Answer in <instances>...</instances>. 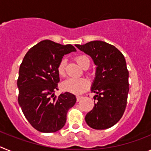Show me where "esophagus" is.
Here are the masks:
<instances>
[{"instance_id": "1", "label": "esophagus", "mask_w": 151, "mask_h": 151, "mask_svg": "<svg viewBox=\"0 0 151 151\" xmlns=\"http://www.w3.org/2000/svg\"><path fill=\"white\" fill-rule=\"evenodd\" d=\"M82 96H77V97H76V101H79L80 100L82 99Z\"/></svg>"}]
</instances>
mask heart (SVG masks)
<instances>
[{
	"label": "heart",
	"mask_w": 151,
	"mask_h": 151,
	"mask_svg": "<svg viewBox=\"0 0 151 151\" xmlns=\"http://www.w3.org/2000/svg\"><path fill=\"white\" fill-rule=\"evenodd\" d=\"M76 60L78 63L81 67L84 66L88 63H90L88 57L85 55H78L76 57ZM66 61L65 59H62L57 66V71L60 76H65V70H66ZM89 86V82L85 78H69L64 81L62 84L63 90L70 92L73 94H79L88 89Z\"/></svg>",
	"instance_id": "b5f03b06"
}]
</instances>
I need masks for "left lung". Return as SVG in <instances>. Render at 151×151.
Listing matches in <instances>:
<instances>
[{"label": "left lung", "instance_id": "1", "mask_svg": "<svg viewBox=\"0 0 151 151\" xmlns=\"http://www.w3.org/2000/svg\"><path fill=\"white\" fill-rule=\"evenodd\" d=\"M76 47L90 56L97 66L91 87L95 104L85 116V122L94 129H109L122 118L127 104L129 71L125 57L115 46L102 41Z\"/></svg>", "mask_w": 151, "mask_h": 151}]
</instances>
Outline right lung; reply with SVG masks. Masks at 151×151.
Wrapping results in <instances>:
<instances>
[{
  "mask_svg": "<svg viewBox=\"0 0 151 151\" xmlns=\"http://www.w3.org/2000/svg\"><path fill=\"white\" fill-rule=\"evenodd\" d=\"M76 49L44 40L24 57L19 70L18 102L24 116L36 130L55 132L66 122L68 110L76 102L74 94L65 92L56 97L60 82L58 64L65 54Z\"/></svg>",
  "mask_w": 151,
  "mask_h": 151,
  "instance_id": "add662e5",
  "label": "right lung"
}]
</instances>
